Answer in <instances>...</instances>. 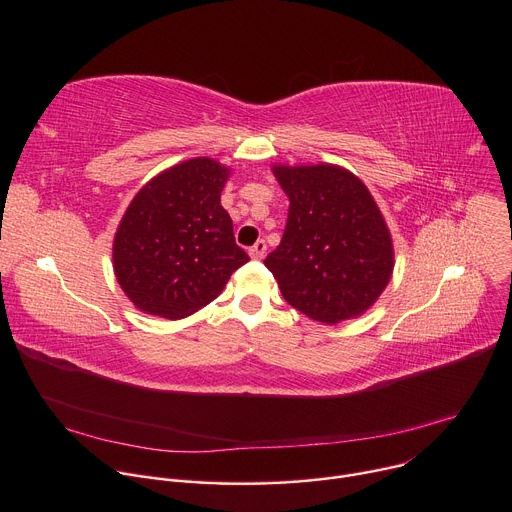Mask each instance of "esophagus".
Returning a JSON list of instances; mask_svg holds the SVG:
<instances>
[{
	"label": "esophagus",
	"mask_w": 512,
	"mask_h": 512,
	"mask_svg": "<svg viewBox=\"0 0 512 512\" xmlns=\"http://www.w3.org/2000/svg\"><path fill=\"white\" fill-rule=\"evenodd\" d=\"M250 256L254 260H262L266 256V242H264V239H258V242L250 248Z\"/></svg>",
	"instance_id": "obj_1"
}]
</instances>
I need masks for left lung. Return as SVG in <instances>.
Here are the masks:
<instances>
[{
	"label": "left lung",
	"mask_w": 512,
	"mask_h": 512,
	"mask_svg": "<svg viewBox=\"0 0 512 512\" xmlns=\"http://www.w3.org/2000/svg\"><path fill=\"white\" fill-rule=\"evenodd\" d=\"M289 196L281 244L264 260L287 304L337 324L362 316L386 289L393 239L362 179L339 165H275Z\"/></svg>",
	"instance_id": "8db88e82"
}]
</instances>
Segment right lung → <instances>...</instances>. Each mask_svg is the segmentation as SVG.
Wrapping results in <instances>:
<instances>
[{
    "label": "right lung",
    "instance_id": "add662e5",
    "mask_svg": "<svg viewBox=\"0 0 512 512\" xmlns=\"http://www.w3.org/2000/svg\"><path fill=\"white\" fill-rule=\"evenodd\" d=\"M227 177L219 161L196 157L165 169L134 196L113 239V270L138 310L186 318L213 302L250 260L221 206Z\"/></svg>",
    "mask_w": 512,
    "mask_h": 512
}]
</instances>
